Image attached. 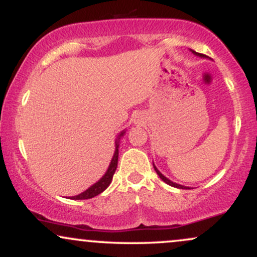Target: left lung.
<instances>
[{"label":"left lung","instance_id":"left-lung-1","mask_svg":"<svg viewBox=\"0 0 257 257\" xmlns=\"http://www.w3.org/2000/svg\"><path fill=\"white\" fill-rule=\"evenodd\" d=\"M192 53L193 54H196V55H198V57H200V58H204V55L203 54H199V53H197V52H194V51H192ZM153 168H155V170H156V173L158 174V176L159 178H161L162 180H163L164 182H166V184H168V185H170V186H173V187H176V188H186V190H187V188H190V187H186V186H182V185H179V184H175V182H173L172 180H169L168 178H166V176L163 175V174H162L161 172H159V170L157 169V168H156V166L155 164H153Z\"/></svg>","mask_w":257,"mask_h":257}]
</instances>
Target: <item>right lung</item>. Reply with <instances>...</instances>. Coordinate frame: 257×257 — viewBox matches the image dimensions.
Instances as JSON below:
<instances>
[{
    "label": "right lung",
    "instance_id": "right-lung-1",
    "mask_svg": "<svg viewBox=\"0 0 257 257\" xmlns=\"http://www.w3.org/2000/svg\"><path fill=\"white\" fill-rule=\"evenodd\" d=\"M124 133H125V131L120 132L119 135L116 139V143H114V145H116V149H114L113 157H112L110 166H108L107 170H106V173L104 174V175H102V178L100 179L99 181H96L94 185H91L89 188H87L84 192L79 193V194H77V196L70 197V199H89V198H93V197L98 196V194L104 192L106 188L108 187V185H110L111 181H112V178H113V174L117 169V163H118L119 140H120V138L124 135Z\"/></svg>",
    "mask_w": 257,
    "mask_h": 257
}]
</instances>
